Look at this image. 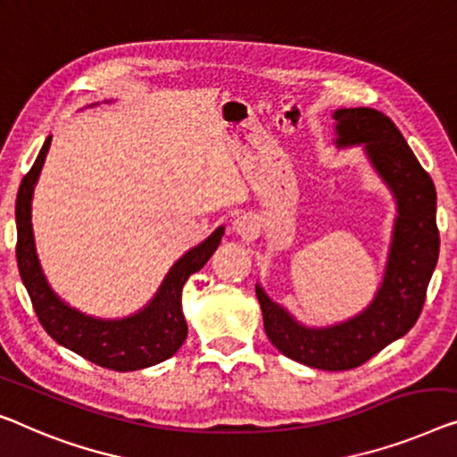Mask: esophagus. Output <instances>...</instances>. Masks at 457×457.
<instances>
[{
  "label": "esophagus",
  "mask_w": 457,
  "mask_h": 457,
  "mask_svg": "<svg viewBox=\"0 0 457 457\" xmlns=\"http://www.w3.org/2000/svg\"><path fill=\"white\" fill-rule=\"evenodd\" d=\"M234 231L237 236H242V237H248V236H252L256 231V223L250 220V217H237V220L234 221Z\"/></svg>",
  "instance_id": "1"
}]
</instances>
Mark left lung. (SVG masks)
Returning a JSON list of instances; mask_svg holds the SVG:
<instances>
[{
    "instance_id": "obj_1",
    "label": "left lung",
    "mask_w": 457,
    "mask_h": 457,
    "mask_svg": "<svg viewBox=\"0 0 457 457\" xmlns=\"http://www.w3.org/2000/svg\"><path fill=\"white\" fill-rule=\"evenodd\" d=\"M335 120L338 145L363 143L373 166L398 199L384 283L363 314L330 328L299 326L256 287L270 343L285 357L324 371L363 365L392 340L404 337L423 312L439 258L437 193L394 120L376 108H340Z\"/></svg>"
}]
</instances>
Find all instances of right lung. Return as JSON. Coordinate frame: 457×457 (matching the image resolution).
<instances>
[{"label": "right lung", "mask_w": 457, "mask_h": 457, "mask_svg": "<svg viewBox=\"0 0 457 457\" xmlns=\"http://www.w3.org/2000/svg\"><path fill=\"white\" fill-rule=\"evenodd\" d=\"M49 145L51 139H46L37 162L20 182L16 196L18 270L40 326L59 345L106 370L135 371L162 363L180 349L188 332L182 316V287L193 272L205 267L211 254L220 246L223 228L215 229L205 242L187 252L170 269L158 295L139 314L122 320H96L79 314L53 294L34 252L30 199Z\"/></svg>", "instance_id": "obj_1"}]
</instances>
